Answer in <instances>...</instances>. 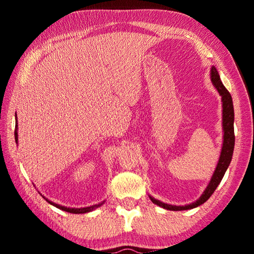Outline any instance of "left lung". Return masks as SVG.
I'll list each match as a JSON object with an SVG mask.
<instances>
[{
  "instance_id": "8db88e82",
  "label": "left lung",
  "mask_w": 254,
  "mask_h": 254,
  "mask_svg": "<svg viewBox=\"0 0 254 254\" xmlns=\"http://www.w3.org/2000/svg\"><path fill=\"white\" fill-rule=\"evenodd\" d=\"M210 78H212V83L215 86V88L217 89V92L220 93L222 96L223 102V131H224V135H223V147L221 151L220 159H218L216 169H215L214 174L212 176V179L208 184V186L203 192L198 199L194 203L185 205V206H175L165 204L162 201L154 199L153 197L150 196V199L152 200L153 204H156L160 207L169 210H185V209H191L195 208L197 206L204 204L210 196L213 195L215 189L217 188L220 185L221 180L224 177V174L226 169L229 168L232 156H233V150H234V143H235V135H234V109H233V101H232V96L229 93V91L225 88V86L222 84L220 75L216 70V68L214 66L210 69Z\"/></svg>"
}]
</instances>
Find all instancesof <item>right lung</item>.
<instances>
[{"label":"right lung","mask_w":254,"mask_h":254,"mask_svg":"<svg viewBox=\"0 0 254 254\" xmlns=\"http://www.w3.org/2000/svg\"><path fill=\"white\" fill-rule=\"evenodd\" d=\"M16 115V114H15ZM15 121H16V126H15V132H14V136H15V142L18 143V132H16V130H18V120H16V117H15ZM45 198V197H44ZM46 200L48 201L49 204L54 205L55 207H57L59 209L62 210H65V212H68V213H72V214H84V213H88L91 212V210L95 209L97 207H100V206H102L103 204H104V201H102V203L97 204V205H93V206H89V207H83V208H70V207H65V206H62V205H58L56 203H53V201H50L46 198Z\"/></svg>","instance_id":"obj_1"}]
</instances>
